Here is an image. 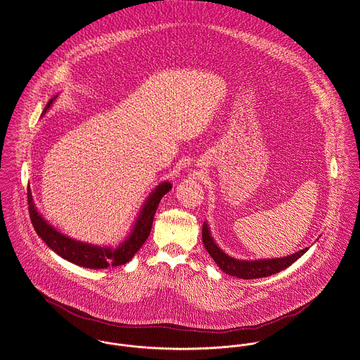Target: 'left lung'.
<instances>
[{"mask_svg": "<svg viewBox=\"0 0 360 360\" xmlns=\"http://www.w3.org/2000/svg\"><path fill=\"white\" fill-rule=\"evenodd\" d=\"M202 244L215 263L219 266L226 274L233 277L243 278V279H255V278L269 277L276 273L282 271L283 269L289 267L295 263L300 256H303L308 248L302 249L290 256L279 257V259H269V260H255V262H245L237 260L226 255L223 250L218 248L215 241L212 240L208 226L202 224Z\"/></svg>", "mask_w": 360, "mask_h": 360, "instance_id": "obj_1", "label": "left lung"}]
</instances>
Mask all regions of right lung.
Instances as JSON below:
<instances>
[{
	"label": "right lung",
	"instance_id": "1",
	"mask_svg": "<svg viewBox=\"0 0 360 360\" xmlns=\"http://www.w3.org/2000/svg\"><path fill=\"white\" fill-rule=\"evenodd\" d=\"M53 100L55 98H52L46 104L44 112L51 107ZM169 189L171 184L163 182L156 188V191H153V193L146 200L130 237L119 248L115 249L87 245L58 233L37 212L32 202L31 191L27 188L28 212L37 234L48 244L49 248L53 249L57 255H60L68 262H72L74 264L87 269H107L110 266H122L127 263L139 252L150 233L159 202Z\"/></svg>",
	"mask_w": 360,
	"mask_h": 360
}]
</instances>
